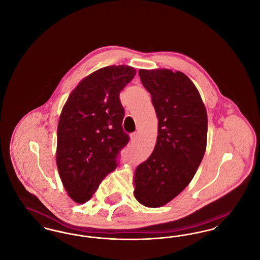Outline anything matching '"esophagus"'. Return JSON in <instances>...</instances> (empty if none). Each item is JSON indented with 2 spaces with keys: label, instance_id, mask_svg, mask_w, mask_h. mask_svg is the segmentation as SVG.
Segmentation results:
<instances>
[{
  "label": "esophagus",
  "instance_id": "34e87169",
  "mask_svg": "<svg viewBox=\"0 0 260 260\" xmlns=\"http://www.w3.org/2000/svg\"><path fill=\"white\" fill-rule=\"evenodd\" d=\"M137 136H138L137 133L132 134V135H131V140H132L133 142H135V141H136V139H137Z\"/></svg>",
  "mask_w": 260,
  "mask_h": 260
}]
</instances>
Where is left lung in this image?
Returning a JSON list of instances; mask_svg holds the SVG:
<instances>
[{"instance_id": "obj_1", "label": "left lung", "mask_w": 260, "mask_h": 260, "mask_svg": "<svg viewBox=\"0 0 260 260\" xmlns=\"http://www.w3.org/2000/svg\"><path fill=\"white\" fill-rule=\"evenodd\" d=\"M158 117L148 159L136 168L135 197L147 208L168 204L190 183L207 148L208 116L193 82L180 71H138Z\"/></svg>"}]
</instances>
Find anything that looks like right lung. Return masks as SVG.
<instances>
[{
	"label": "right lung",
	"instance_id": "obj_1",
	"mask_svg": "<svg viewBox=\"0 0 260 260\" xmlns=\"http://www.w3.org/2000/svg\"><path fill=\"white\" fill-rule=\"evenodd\" d=\"M136 74L126 65L99 69L75 87L62 109L56 165L65 190L78 204L91 198L116 170L120 152L129 141L119 95Z\"/></svg>",
	"mask_w": 260,
	"mask_h": 260
}]
</instances>
